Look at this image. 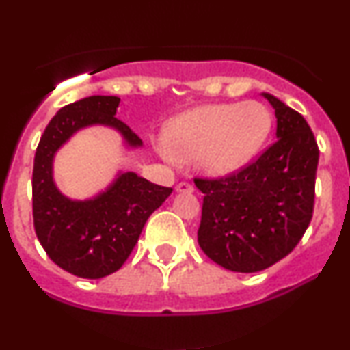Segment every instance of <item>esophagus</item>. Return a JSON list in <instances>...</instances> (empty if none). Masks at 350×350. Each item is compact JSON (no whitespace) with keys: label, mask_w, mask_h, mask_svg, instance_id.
Instances as JSON below:
<instances>
[{"label":"esophagus","mask_w":350,"mask_h":350,"mask_svg":"<svg viewBox=\"0 0 350 350\" xmlns=\"http://www.w3.org/2000/svg\"><path fill=\"white\" fill-rule=\"evenodd\" d=\"M176 191H178V192H192V191H194V187H192L189 183H179L178 186H176Z\"/></svg>","instance_id":"esophagus-1"}]
</instances>
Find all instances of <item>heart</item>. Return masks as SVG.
Here are the masks:
<instances>
[{
  "instance_id": "1",
  "label": "heart",
  "mask_w": 350,
  "mask_h": 350,
  "mask_svg": "<svg viewBox=\"0 0 350 350\" xmlns=\"http://www.w3.org/2000/svg\"><path fill=\"white\" fill-rule=\"evenodd\" d=\"M270 130L271 116L262 103L199 107L171 124L164 156L176 163L198 161L202 172L224 178L252 161Z\"/></svg>"
}]
</instances>
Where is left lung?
Instances as JSON below:
<instances>
[{"mask_svg": "<svg viewBox=\"0 0 350 350\" xmlns=\"http://www.w3.org/2000/svg\"><path fill=\"white\" fill-rule=\"evenodd\" d=\"M276 116V142L237 174L194 179L204 194L198 240L226 270L255 273L293 252L311 222L319 150L303 115L262 94Z\"/></svg>", "mask_w": 350, "mask_h": 350, "instance_id": "left-lung-1", "label": "left lung"}]
</instances>
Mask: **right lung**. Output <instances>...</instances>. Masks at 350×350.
<instances>
[{"mask_svg":"<svg viewBox=\"0 0 350 350\" xmlns=\"http://www.w3.org/2000/svg\"><path fill=\"white\" fill-rule=\"evenodd\" d=\"M118 105V97L94 95L62 107L44 130L34 156L36 235L52 262L80 278L97 280L120 270L146 220L172 192L133 171H120L103 191L83 200L67 198L55 186V154L83 128H113L128 150L143 146L130 126L115 118Z\"/></svg>","mask_w":350,"mask_h":350,"instance_id":"1","label":"right lung"}]
</instances>
